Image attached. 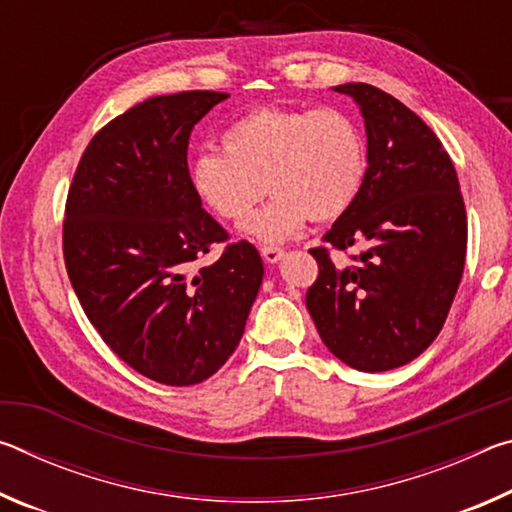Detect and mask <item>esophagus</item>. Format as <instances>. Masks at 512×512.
<instances>
[{
  "mask_svg": "<svg viewBox=\"0 0 512 512\" xmlns=\"http://www.w3.org/2000/svg\"><path fill=\"white\" fill-rule=\"evenodd\" d=\"M259 253H262V257L266 259L268 264H275V262H280V259H282L284 250L277 248V246H262V248H259Z\"/></svg>",
  "mask_w": 512,
  "mask_h": 512,
  "instance_id": "esophagus-1",
  "label": "esophagus"
}]
</instances>
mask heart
<instances>
[{"instance_id": "1", "label": "heart", "mask_w": 512, "mask_h": 512, "mask_svg": "<svg viewBox=\"0 0 512 512\" xmlns=\"http://www.w3.org/2000/svg\"><path fill=\"white\" fill-rule=\"evenodd\" d=\"M223 151H201L192 162L198 196L221 219H248L266 189L273 194L248 232L280 241L311 221H332L359 196L366 178V144L350 115L316 110L257 108L232 121Z\"/></svg>"}]
</instances>
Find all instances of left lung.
<instances>
[{"label":"left lung","instance_id":"obj_1","mask_svg":"<svg viewBox=\"0 0 512 512\" xmlns=\"http://www.w3.org/2000/svg\"><path fill=\"white\" fill-rule=\"evenodd\" d=\"M334 90L361 106L368 169L325 246L309 248L318 277L305 302L334 357L384 372L413 361L443 329L463 277L467 214L452 158L413 110L368 83ZM329 249L351 264L334 263Z\"/></svg>","mask_w":512,"mask_h":512}]
</instances>
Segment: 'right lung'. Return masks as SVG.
<instances>
[{
    "mask_svg": "<svg viewBox=\"0 0 512 512\" xmlns=\"http://www.w3.org/2000/svg\"><path fill=\"white\" fill-rule=\"evenodd\" d=\"M223 99L187 90L137 103L92 137L67 192L63 257L85 316L121 361L167 386L201 384L228 361L264 275L257 248L230 241L189 176L192 128Z\"/></svg>",
    "mask_w": 512,
    "mask_h": 512,
    "instance_id": "add662e5",
    "label": "right lung"
}]
</instances>
